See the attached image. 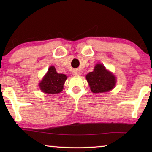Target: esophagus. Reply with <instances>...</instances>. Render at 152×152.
Masks as SVG:
<instances>
[{"label": "esophagus", "mask_w": 152, "mask_h": 152, "mask_svg": "<svg viewBox=\"0 0 152 152\" xmlns=\"http://www.w3.org/2000/svg\"><path fill=\"white\" fill-rule=\"evenodd\" d=\"M73 74H74V75H75V76L80 75V72H77V71H74Z\"/></svg>", "instance_id": "obj_1"}]
</instances>
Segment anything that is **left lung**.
<instances>
[{
	"mask_svg": "<svg viewBox=\"0 0 152 152\" xmlns=\"http://www.w3.org/2000/svg\"><path fill=\"white\" fill-rule=\"evenodd\" d=\"M86 78L94 93L109 92L113 88L116 82L114 75L101 64H96L94 71L87 74Z\"/></svg>",
	"mask_w": 152,
	"mask_h": 152,
	"instance_id": "left-lung-1",
	"label": "left lung"
}]
</instances>
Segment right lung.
<instances>
[{
    "mask_svg": "<svg viewBox=\"0 0 152 152\" xmlns=\"http://www.w3.org/2000/svg\"><path fill=\"white\" fill-rule=\"evenodd\" d=\"M67 76L65 74H58L55 67L51 66L44 78L39 83L42 91L48 94L60 93L64 88V84Z\"/></svg>",
    "mask_w": 152,
    "mask_h": 152,
    "instance_id": "add662e5",
    "label": "right lung"
}]
</instances>
